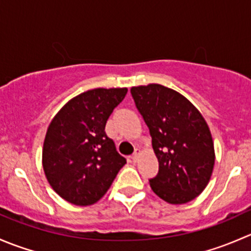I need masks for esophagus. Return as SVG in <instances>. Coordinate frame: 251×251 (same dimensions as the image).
Here are the masks:
<instances>
[{"mask_svg":"<svg viewBox=\"0 0 251 251\" xmlns=\"http://www.w3.org/2000/svg\"><path fill=\"white\" fill-rule=\"evenodd\" d=\"M138 154H140V151H138V149H136L135 153H133L132 156H131V161H132V163H136V161H137Z\"/></svg>","mask_w":251,"mask_h":251,"instance_id":"34e87169","label":"esophagus"}]
</instances>
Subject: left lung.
I'll return each instance as SVG.
<instances>
[{
	"instance_id": "1",
	"label": "left lung",
	"mask_w": 251,
	"mask_h": 251,
	"mask_svg": "<svg viewBox=\"0 0 251 251\" xmlns=\"http://www.w3.org/2000/svg\"><path fill=\"white\" fill-rule=\"evenodd\" d=\"M149 128L159 170L151 189L170 204L193 201L206 187L215 163L214 143L198 109L176 91L158 83L131 88Z\"/></svg>"
}]
</instances>
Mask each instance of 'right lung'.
Returning <instances> with one entry per match:
<instances>
[{"label":"right lung","mask_w":251,"mask_h":251,"mask_svg":"<svg viewBox=\"0 0 251 251\" xmlns=\"http://www.w3.org/2000/svg\"><path fill=\"white\" fill-rule=\"evenodd\" d=\"M127 88H95L70 100L50 121L42 165L50 187L69 203L95 204L113 183L126 159L104 132Z\"/></svg>","instance_id":"right-lung-1"}]
</instances>
